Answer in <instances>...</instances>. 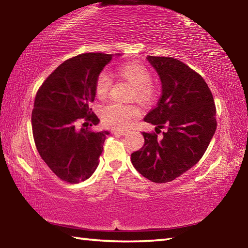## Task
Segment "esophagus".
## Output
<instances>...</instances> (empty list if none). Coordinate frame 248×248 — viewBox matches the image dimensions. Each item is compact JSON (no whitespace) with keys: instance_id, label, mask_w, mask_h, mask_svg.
<instances>
[{"instance_id":"obj_1","label":"esophagus","mask_w":248,"mask_h":248,"mask_svg":"<svg viewBox=\"0 0 248 248\" xmlns=\"http://www.w3.org/2000/svg\"><path fill=\"white\" fill-rule=\"evenodd\" d=\"M114 133L118 134V136H127L129 131H127V130H114Z\"/></svg>"}]
</instances>
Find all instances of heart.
<instances>
[{
	"label": "heart",
	"instance_id": "b5f03b06",
	"mask_svg": "<svg viewBox=\"0 0 248 248\" xmlns=\"http://www.w3.org/2000/svg\"><path fill=\"white\" fill-rule=\"evenodd\" d=\"M121 78L133 85L131 99H136L142 105H150L156 97V90L152 84V73L145 65L139 62H129L117 69ZM111 87V79L107 73H100L96 79L95 92L98 98L106 97ZM139 108L133 105L110 103L100 110L103 123L108 127L124 129L131 121L139 116Z\"/></svg>",
	"mask_w": 248,
	"mask_h": 248
}]
</instances>
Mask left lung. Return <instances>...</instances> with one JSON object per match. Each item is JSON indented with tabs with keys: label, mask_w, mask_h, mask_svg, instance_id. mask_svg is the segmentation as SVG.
<instances>
[{
	"label": "left lung",
	"mask_w": 248,
	"mask_h": 248,
	"mask_svg": "<svg viewBox=\"0 0 248 248\" xmlns=\"http://www.w3.org/2000/svg\"><path fill=\"white\" fill-rule=\"evenodd\" d=\"M162 84L156 107L144 117L162 138L143 132L144 144L131 154L139 173L151 182L169 183L195 166L202 157L217 129L216 105L200 75L170 57L148 56Z\"/></svg>",
	"instance_id": "1"
}]
</instances>
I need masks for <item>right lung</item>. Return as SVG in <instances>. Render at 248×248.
<instances>
[{
  "instance_id": "right-lung-1",
  "label": "right lung",
  "mask_w": 248,
  "mask_h": 248,
  "mask_svg": "<svg viewBox=\"0 0 248 248\" xmlns=\"http://www.w3.org/2000/svg\"><path fill=\"white\" fill-rule=\"evenodd\" d=\"M114 56L121 54L91 52L71 58L37 92L31 114L33 140L41 158L64 182H84L99 164L109 131L78 130L75 124L79 118L99 123L91 104L96 96V79Z\"/></svg>"
}]
</instances>
